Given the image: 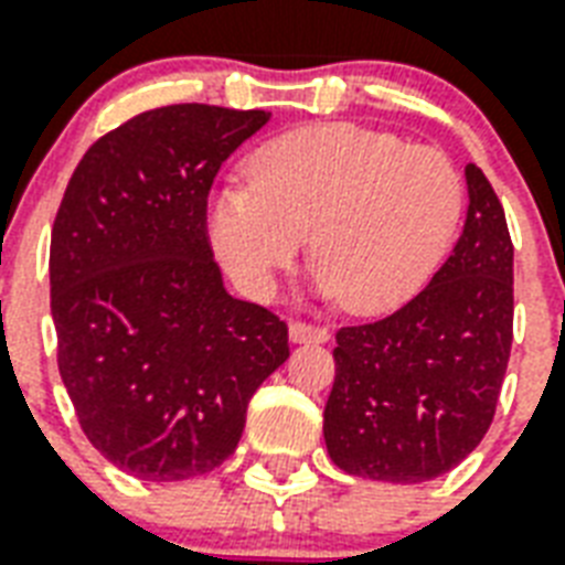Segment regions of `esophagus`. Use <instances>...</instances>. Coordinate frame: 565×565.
<instances>
[{
  "label": "esophagus",
  "instance_id": "obj_1",
  "mask_svg": "<svg viewBox=\"0 0 565 565\" xmlns=\"http://www.w3.org/2000/svg\"><path fill=\"white\" fill-rule=\"evenodd\" d=\"M290 340L292 343H329L331 331L311 322H290Z\"/></svg>",
  "mask_w": 565,
  "mask_h": 565
}]
</instances>
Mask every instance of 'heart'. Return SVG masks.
<instances>
[{"instance_id":"heart-1","label":"heart","mask_w":565,"mask_h":565,"mask_svg":"<svg viewBox=\"0 0 565 565\" xmlns=\"http://www.w3.org/2000/svg\"><path fill=\"white\" fill-rule=\"evenodd\" d=\"M248 180L218 189L206 218L234 281L269 299L308 236L320 290L359 317L412 299L462 213V180L445 153L359 124H317L266 141Z\"/></svg>"}]
</instances>
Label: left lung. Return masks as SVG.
Here are the masks:
<instances>
[{
	"label": "left lung",
	"instance_id": "left-lung-1",
	"mask_svg": "<svg viewBox=\"0 0 565 565\" xmlns=\"http://www.w3.org/2000/svg\"><path fill=\"white\" fill-rule=\"evenodd\" d=\"M468 215L433 281L397 313L338 331L322 436L355 477L424 483L483 441L512 347V239L480 168Z\"/></svg>",
	"mask_w": 565,
	"mask_h": 565
}]
</instances>
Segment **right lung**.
Returning a JSON list of instances; mask_svg holds the SVG:
<instances>
[{"label": "right lung", "instance_id": "1", "mask_svg": "<svg viewBox=\"0 0 565 565\" xmlns=\"http://www.w3.org/2000/svg\"><path fill=\"white\" fill-rule=\"evenodd\" d=\"M269 111L178 103L88 148L50 243L58 373L82 433L139 480H192L239 445L287 322L225 290L206 236L218 168Z\"/></svg>", "mask_w": 565, "mask_h": 565}]
</instances>
